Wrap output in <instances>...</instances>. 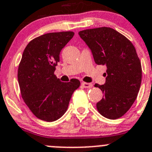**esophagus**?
<instances>
[{
    "mask_svg": "<svg viewBox=\"0 0 152 152\" xmlns=\"http://www.w3.org/2000/svg\"><path fill=\"white\" fill-rule=\"evenodd\" d=\"M82 86L85 88H91L93 86V84L88 83H82Z\"/></svg>",
    "mask_w": 152,
    "mask_h": 152,
    "instance_id": "34e87169",
    "label": "esophagus"
}]
</instances>
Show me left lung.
I'll return each instance as SVG.
<instances>
[{"mask_svg": "<svg viewBox=\"0 0 152 152\" xmlns=\"http://www.w3.org/2000/svg\"><path fill=\"white\" fill-rule=\"evenodd\" d=\"M79 35L95 63L107 67L104 85H94L103 94L97 110L107 118H121L134 103L141 86V62L135 47L124 35L107 27L84 30Z\"/></svg>", "mask_w": 152, "mask_h": 152, "instance_id": "left-lung-1", "label": "left lung"}]
</instances>
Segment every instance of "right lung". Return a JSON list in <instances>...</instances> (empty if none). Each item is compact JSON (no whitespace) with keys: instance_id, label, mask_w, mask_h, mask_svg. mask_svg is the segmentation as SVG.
Listing matches in <instances>:
<instances>
[{"instance_id":"1","label":"right lung","mask_w":152,"mask_h":152,"mask_svg":"<svg viewBox=\"0 0 152 152\" xmlns=\"http://www.w3.org/2000/svg\"><path fill=\"white\" fill-rule=\"evenodd\" d=\"M73 35L72 31L46 34L31 40L22 54L18 69L21 94L33 114L43 121L60 118L80 86L78 79L63 83L54 74L61 51Z\"/></svg>"}]
</instances>
